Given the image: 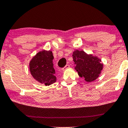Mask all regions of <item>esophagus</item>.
<instances>
[{
	"mask_svg": "<svg viewBox=\"0 0 128 128\" xmlns=\"http://www.w3.org/2000/svg\"><path fill=\"white\" fill-rule=\"evenodd\" d=\"M69 67H70V65H68V64L66 65V66H65L63 68H62V71H64L65 70H66V69H68V68H69Z\"/></svg>",
	"mask_w": 128,
	"mask_h": 128,
	"instance_id": "34e87169",
	"label": "esophagus"
}]
</instances>
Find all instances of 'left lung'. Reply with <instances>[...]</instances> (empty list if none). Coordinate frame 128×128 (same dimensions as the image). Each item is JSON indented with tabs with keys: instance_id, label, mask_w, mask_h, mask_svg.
<instances>
[{
	"instance_id": "1",
	"label": "left lung",
	"mask_w": 128,
	"mask_h": 128,
	"mask_svg": "<svg viewBox=\"0 0 128 128\" xmlns=\"http://www.w3.org/2000/svg\"><path fill=\"white\" fill-rule=\"evenodd\" d=\"M72 58L76 65L75 70L87 82L95 80L100 75L104 64L97 56L87 54L83 50H76L73 52Z\"/></svg>"
}]
</instances>
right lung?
Returning <instances> with one entry per match:
<instances>
[{
    "label": "right lung",
    "instance_id": "obj_1",
    "mask_svg": "<svg viewBox=\"0 0 128 128\" xmlns=\"http://www.w3.org/2000/svg\"><path fill=\"white\" fill-rule=\"evenodd\" d=\"M53 58L52 51L42 50L38 52L30 61V74L38 82L49 86L56 82Z\"/></svg>",
    "mask_w": 128,
    "mask_h": 128
}]
</instances>
